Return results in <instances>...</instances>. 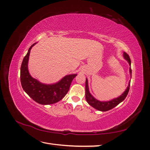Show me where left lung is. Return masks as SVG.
Returning a JSON list of instances; mask_svg holds the SVG:
<instances>
[{"mask_svg":"<svg viewBox=\"0 0 150 150\" xmlns=\"http://www.w3.org/2000/svg\"><path fill=\"white\" fill-rule=\"evenodd\" d=\"M123 57L124 59H126L128 62L129 63V74L131 76L132 78V69H131V60L129 55L126 53L124 52L123 53ZM130 80L129 81L128 86L126 90L124 91V93L120 95L119 97L117 98H115L113 99H111L108 101H100L97 100V98H95L93 95H92L90 90H89V86H88V79H86V85H85V88H86V100L87 103L90 105L91 106L94 108L95 109H96L98 111H106L108 110H110L112 109V108L117 106L118 104H119L121 102H122L125 98L126 97L127 95H128L129 90V87H130Z\"/></svg>","mask_w":150,"mask_h":150,"instance_id":"8db88e82","label":"left lung"}]
</instances>
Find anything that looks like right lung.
<instances>
[{"label": "right lung", "mask_w": 150, "mask_h": 150, "mask_svg": "<svg viewBox=\"0 0 150 150\" xmlns=\"http://www.w3.org/2000/svg\"><path fill=\"white\" fill-rule=\"evenodd\" d=\"M36 44L31 45L26 55L22 60L21 67V82L24 91L37 103L48 105L62 100L68 93L73 79L77 74L66 75L55 84H46L31 77L28 71V60L31 49Z\"/></svg>", "instance_id": "1"}]
</instances>
